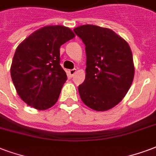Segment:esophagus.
I'll use <instances>...</instances> for the list:
<instances>
[{"mask_svg": "<svg viewBox=\"0 0 156 156\" xmlns=\"http://www.w3.org/2000/svg\"><path fill=\"white\" fill-rule=\"evenodd\" d=\"M76 69H72V70H70V71H68L69 73V76L71 77H72L76 74Z\"/></svg>", "mask_w": 156, "mask_h": 156, "instance_id": "34e87169", "label": "esophagus"}]
</instances>
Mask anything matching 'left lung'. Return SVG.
Instances as JSON below:
<instances>
[{
	"mask_svg": "<svg viewBox=\"0 0 156 156\" xmlns=\"http://www.w3.org/2000/svg\"><path fill=\"white\" fill-rule=\"evenodd\" d=\"M85 45V80L80 99L96 111H107L122 100L133 81L132 50L125 39L108 28L84 24L74 29Z\"/></svg>",
	"mask_w": 156,
	"mask_h": 156,
	"instance_id": "1",
	"label": "left lung"
}]
</instances>
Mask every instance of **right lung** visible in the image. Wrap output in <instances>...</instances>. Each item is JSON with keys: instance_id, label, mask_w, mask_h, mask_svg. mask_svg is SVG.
Listing matches in <instances>:
<instances>
[{"instance_id": "add662e5", "label": "right lung", "mask_w": 156, "mask_h": 156, "mask_svg": "<svg viewBox=\"0 0 156 156\" xmlns=\"http://www.w3.org/2000/svg\"><path fill=\"white\" fill-rule=\"evenodd\" d=\"M74 37L67 27L49 25L34 31L17 47L10 76L16 92L27 105L46 110L57 103L67 79L60 65V48Z\"/></svg>"}]
</instances>
